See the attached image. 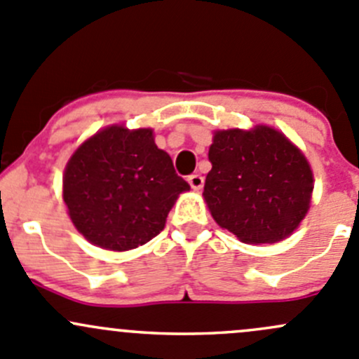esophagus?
Instances as JSON below:
<instances>
[{
  "label": "esophagus",
  "mask_w": 359,
  "mask_h": 359,
  "mask_svg": "<svg viewBox=\"0 0 359 359\" xmlns=\"http://www.w3.org/2000/svg\"><path fill=\"white\" fill-rule=\"evenodd\" d=\"M187 182H189V186L193 187V189H201L203 184H205V179L200 175V173H193V175L187 177Z\"/></svg>",
  "instance_id": "34e87169"
}]
</instances>
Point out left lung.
Here are the masks:
<instances>
[{"label": "left lung", "instance_id": "1", "mask_svg": "<svg viewBox=\"0 0 359 359\" xmlns=\"http://www.w3.org/2000/svg\"><path fill=\"white\" fill-rule=\"evenodd\" d=\"M205 180L210 213L248 245L290 236L309 210L314 180L306 156L278 130H219Z\"/></svg>", "mask_w": 359, "mask_h": 359}]
</instances>
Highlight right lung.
<instances>
[{
    "label": "right lung",
    "instance_id": "right-lung-1",
    "mask_svg": "<svg viewBox=\"0 0 359 359\" xmlns=\"http://www.w3.org/2000/svg\"><path fill=\"white\" fill-rule=\"evenodd\" d=\"M64 201L76 229L100 248L125 252L163 231L189 184L154 144L153 130L112 125L81 144L64 172Z\"/></svg>",
    "mask_w": 359,
    "mask_h": 359
}]
</instances>
